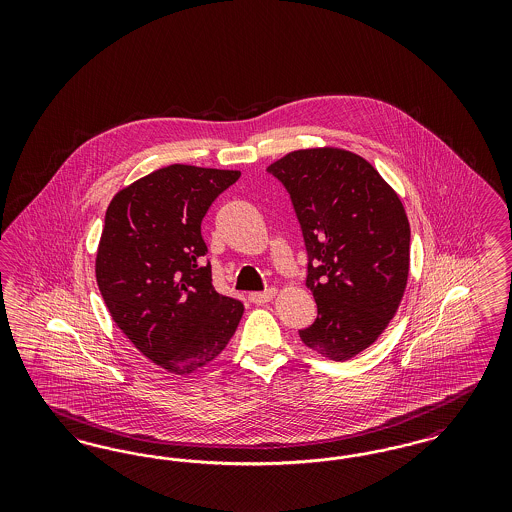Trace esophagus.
I'll list each match as a JSON object with an SVG mask.
<instances>
[{
	"mask_svg": "<svg viewBox=\"0 0 512 512\" xmlns=\"http://www.w3.org/2000/svg\"><path fill=\"white\" fill-rule=\"evenodd\" d=\"M274 295H276V290H274V288H268L265 292L251 293V295H249V299H251L255 305H263V303H268Z\"/></svg>",
	"mask_w": 512,
	"mask_h": 512,
	"instance_id": "esophagus-1",
	"label": "esophagus"
}]
</instances>
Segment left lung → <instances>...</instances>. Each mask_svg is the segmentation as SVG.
Instances as JSON below:
<instances>
[{"label":"left lung","mask_w":512,"mask_h":512,"mask_svg":"<svg viewBox=\"0 0 512 512\" xmlns=\"http://www.w3.org/2000/svg\"><path fill=\"white\" fill-rule=\"evenodd\" d=\"M267 171L290 194L309 259L318 315L299 338L322 357L347 361L378 340L403 299L411 245L403 203L345 149H299Z\"/></svg>","instance_id":"left-lung-1"}]
</instances>
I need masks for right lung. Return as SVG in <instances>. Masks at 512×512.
Listing matches in <instances>:
<instances>
[{"instance_id":"right-lung-1","label":"right lung","mask_w":512,"mask_h":512,"mask_svg":"<svg viewBox=\"0 0 512 512\" xmlns=\"http://www.w3.org/2000/svg\"><path fill=\"white\" fill-rule=\"evenodd\" d=\"M240 171L171 165L113 197L96 257L99 292L147 359L174 374L213 361L244 303L213 288L201 220Z\"/></svg>"}]
</instances>
